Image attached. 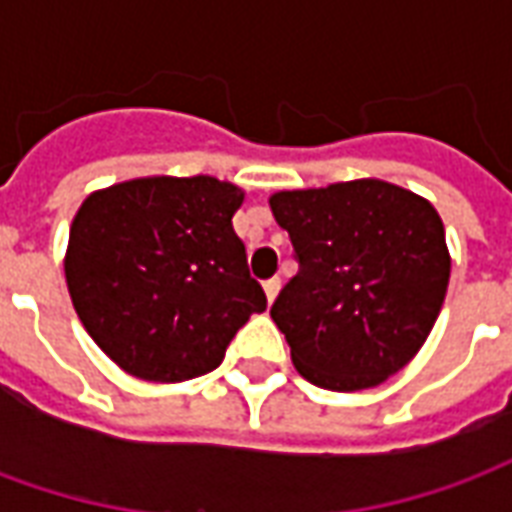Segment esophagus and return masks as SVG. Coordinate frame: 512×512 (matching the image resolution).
<instances>
[{
  "mask_svg": "<svg viewBox=\"0 0 512 512\" xmlns=\"http://www.w3.org/2000/svg\"><path fill=\"white\" fill-rule=\"evenodd\" d=\"M279 288H282V279H279V277L268 279L266 285H263V290H266V299H268V301H274V299H277Z\"/></svg>",
  "mask_w": 512,
  "mask_h": 512,
  "instance_id": "34e87169",
  "label": "esophagus"
}]
</instances>
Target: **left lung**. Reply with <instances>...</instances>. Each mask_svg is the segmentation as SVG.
Returning <instances> with one entry per match:
<instances>
[{
	"mask_svg": "<svg viewBox=\"0 0 512 512\" xmlns=\"http://www.w3.org/2000/svg\"><path fill=\"white\" fill-rule=\"evenodd\" d=\"M271 213L299 257L271 307L310 384L356 392L395 376L428 340L450 282L439 211L378 178L277 191Z\"/></svg>",
	"mask_w": 512,
	"mask_h": 512,
	"instance_id": "8db88e82",
	"label": "left lung"
}]
</instances>
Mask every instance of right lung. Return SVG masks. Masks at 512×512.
<instances>
[{
    "mask_svg": "<svg viewBox=\"0 0 512 512\" xmlns=\"http://www.w3.org/2000/svg\"><path fill=\"white\" fill-rule=\"evenodd\" d=\"M244 189L150 175L93 191L73 216L65 282L87 334L128 376L178 384L222 365L266 293L233 230Z\"/></svg>",
    "mask_w": 512,
    "mask_h": 512,
    "instance_id": "obj_1",
    "label": "right lung"
}]
</instances>
